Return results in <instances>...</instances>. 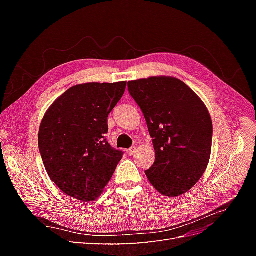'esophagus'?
<instances>
[{"label": "esophagus", "mask_w": 256, "mask_h": 256, "mask_svg": "<svg viewBox=\"0 0 256 256\" xmlns=\"http://www.w3.org/2000/svg\"><path fill=\"white\" fill-rule=\"evenodd\" d=\"M136 152V146L130 147L129 150H127V154H129V156H132V154H134Z\"/></svg>", "instance_id": "34e87169"}]
</instances>
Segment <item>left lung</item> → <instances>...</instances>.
Listing matches in <instances>:
<instances>
[{
  "label": "left lung",
  "instance_id": "1",
  "mask_svg": "<svg viewBox=\"0 0 256 256\" xmlns=\"http://www.w3.org/2000/svg\"><path fill=\"white\" fill-rule=\"evenodd\" d=\"M142 110L156 159L145 174L166 196L188 192L203 176L210 158L212 122L206 106L187 84L172 76L128 82Z\"/></svg>",
  "mask_w": 256,
  "mask_h": 256
}]
</instances>
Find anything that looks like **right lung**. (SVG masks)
Here are the masks:
<instances>
[{
	"mask_svg": "<svg viewBox=\"0 0 256 256\" xmlns=\"http://www.w3.org/2000/svg\"><path fill=\"white\" fill-rule=\"evenodd\" d=\"M127 82L85 83L67 90L46 112L38 147L51 180L82 202L96 200L124 152L106 141L108 116Z\"/></svg>",
	"mask_w": 256,
	"mask_h": 256,
	"instance_id": "right-lung-1",
	"label": "right lung"
}]
</instances>
